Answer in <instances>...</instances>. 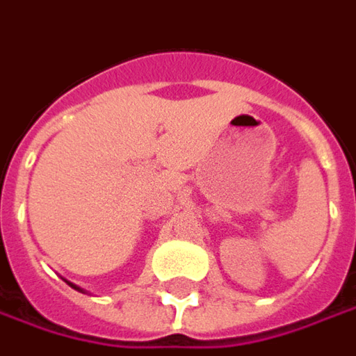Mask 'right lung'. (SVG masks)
Returning <instances> with one entry per match:
<instances>
[{
	"label": "right lung",
	"instance_id": "add662e5",
	"mask_svg": "<svg viewBox=\"0 0 356 356\" xmlns=\"http://www.w3.org/2000/svg\"><path fill=\"white\" fill-rule=\"evenodd\" d=\"M67 283H70V281H67ZM70 286H71V289H75V291H81V293H83V289H79L77 285H73V283H70Z\"/></svg>",
	"mask_w": 356,
	"mask_h": 356
}]
</instances>
